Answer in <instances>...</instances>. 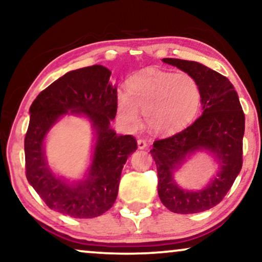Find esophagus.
Masks as SVG:
<instances>
[{
  "label": "esophagus",
  "instance_id": "esophagus-1",
  "mask_svg": "<svg viewBox=\"0 0 262 262\" xmlns=\"http://www.w3.org/2000/svg\"><path fill=\"white\" fill-rule=\"evenodd\" d=\"M137 145H138L139 149H145L146 146H148V143H146L145 139L141 138V139H138V141H137Z\"/></svg>",
  "mask_w": 262,
  "mask_h": 262
}]
</instances>
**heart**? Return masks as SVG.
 I'll list each match as a JSON object with an SVG mask.
<instances>
[{"label":"heart","mask_w":262,"mask_h":262,"mask_svg":"<svg viewBox=\"0 0 262 262\" xmlns=\"http://www.w3.org/2000/svg\"><path fill=\"white\" fill-rule=\"evenodd\" d=\"M202 103V89L191 74L148 69L127 81L126 92H119L117 113L127 128L139 124V111L150 130L174 134L194 119Z\"/></svg>","instance_id":"heart-1"}]
</instances>
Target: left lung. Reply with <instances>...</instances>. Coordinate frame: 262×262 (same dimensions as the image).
<instances>
[{
	"label": "left lung",
	"mask_w": 262,
	"mask_h": 262,
	"mask_svg": "<svg viewBox=\"0 0 262 262\" xmlns=\"http://www.w3.org/2000/svg\"><path fill=\"white\" fill-rule=\"evenodd\" d=\"M162 60L198 81L203 114L185 130L154 142L150 152L157 168V191L161 202L171 212H202L222 202L241 171L245 113L234 85L223 75L192 60ZM203 148L214 154L221 170L204 190L192 192L180 189L174 184L172 171L186 156Z\"/></svg>",
	"instance_id": "obj_1"
}]
</instances>
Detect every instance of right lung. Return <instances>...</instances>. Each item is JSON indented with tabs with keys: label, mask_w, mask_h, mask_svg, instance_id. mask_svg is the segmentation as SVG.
<instances>
[{
	"label": "right lung",
	"mask_w": 262,
	"mask_h": 262,
	"mask_svg": "<svg viewBox=\"0 0 262 262\" xmlns=\"http://www.w3.org/2000/svg\"><path fill=\"white\" fill-rule=\"evenodd\" d=\"M111 71L102 66L81 68L39 93L30 108L25 136L26 178L50 209L74 218L98 217L116 202L121 170L137 149L134 136H118L110 127L117 114V88L110 83ZM85 114L97 132L89 177L70 185L49 170L42 142L63 114Z\"/></svg>",
	"instance_id": "right-lung-1"
}]
</instances>
